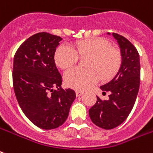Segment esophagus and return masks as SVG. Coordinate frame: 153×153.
<instances>
[{
    "instance_id": "34e87169",
    "label": "esophagus",
    "mask_w": 153,
    "mask_h": 153,
    "mask_svg": "<svg viewBox=\"0 0 153 153\" xmlns=\"http://www.w3.org/2000/svg\"><path fill=\"white\" fill-rule=\"evenodd\" d=\"M75 94H76L77 97H79V96H81V95H83L84 92L81 91H75Z\"/></svg>"
}]
</instances>
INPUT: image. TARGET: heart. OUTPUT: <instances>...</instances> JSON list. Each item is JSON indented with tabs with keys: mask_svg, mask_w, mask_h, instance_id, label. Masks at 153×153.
Returning a JSON list of instances; mask_svg holds the SVG:
<instances>
[{
	"mask_svg": "<svg viewBox=\"0 0 153 153\" xmlns=\"http://www.w3.org/2000/svg\"><path fill=\"white\" fill-rule=\"evenodd\" d=\"M79 58H90L87 67L97 71L102 79H109L114 76L120 68L121 55L120 51L111 47L110 42L102 38H91L80 41L72 48L68 45L59 46L54 54V60L58 67L69 70L79 61ZM67 87L75 90L87 89L99 80L94 71H82L74 68L65 74Z\"/></svg>",
	"mask_w": 153,
	"mask_h": 153,
	"instance_id": "1",
	"label": "heart"
}]
</instances>
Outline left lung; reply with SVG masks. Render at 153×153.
Listing matches in <instances>:
<instances>
[{
    "instance_id": "obj_1",
    "label": "left lung",
    "mask_w": 153,
    "mask_h": 153,
    "mask_svg": "<svg viewBox=\"0 0 153 153\" xmlns=\"http://www.w3.org/2000/svg\"><path fill=\"white\" fill-rule=\"evenodd\" d=\"M112 36L120 49V67L110 82L100 87L103 91L110 92L109 100H102L97 96L95 104L89 110L92 122L107 130L116 128L127 119L136 102L140 82V63L137 50L123 36L115 33H112Z\"/></svg>"
}]
</instances>
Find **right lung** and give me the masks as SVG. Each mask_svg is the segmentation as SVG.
<instances>
[{
    "label": "right lung",
    "instance_id": "right-lung-1",
    "mask_svg": "<svg viewBox=\"0 0 153 153\" xmlns=\"http://www.w3.org/2000/svg\"><path fill=\"white\" fill-rule=\"evenodd\" d=\"M62 40L38 33L20 45L13 58V83L18 104L34 125L45 130L63 124L76 98L74 91L61 87L62 76L54 62Z\"/></svg>",
    "mask_w": 153,
    "mask_h": 153
}]
</instances>
